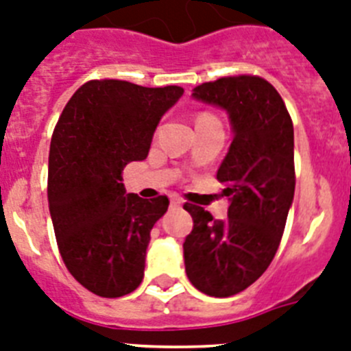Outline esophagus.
<instances>
[{
	"label": "esophagus",
	"mask_w": 351,
	"mask_h": 351,
	"mask_svg": "<svg viewBox=\"0 0 351 351\" xmlns=\"http://www.w3.org/2000/svg\"><path fill=\"white\" fill-rule=\"evenodd\" d=\"M183 204V201L180 197H176V195H173L171 197V206H175V208H180Z\"/></svg>",
	"instance_id": "obj_1"
}]
</instances>
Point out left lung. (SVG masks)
<instances>
[{
    "label": "left lung",
    "instance_id": "1",
    "mask_svg": "<svg viewBox=\"0 0 351 351\" xmlns=\"http://www.w3.org/2000/svg\"><path fill=\"white\" fill-rule=\"evenodd\" d=\"M192 97L227 113L232 143L217 173L229 197L227 219L183 206L194 220L183 241L185 273L206 295L229 298L262 276L282 241L295 189L293 125L264 78H219L197 85Z\"/></svg>",
    "mask_w": 351,
    "mask_h": 351
}]
</instances>
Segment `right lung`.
I'll return each instance as SVG.
<instances>
[{"instance_id": "obj_1", "label": "right lung", "mask_w": 351, "mask_h": 351, "mask_svg": "<svg viewBox=\"0 0 351 351\" xmlns=\"http://www.w3.org/2000/svg\"><path fill=\"white\" fill-rule=\"evenodd\" d=\"M183 89L90 80L71 96L53 129L49 210L66 267L101 298H122L143 280L150 230L166 195L128 194L125 164L147 159L160 119Z\"/></svg>"}]
</instances>
